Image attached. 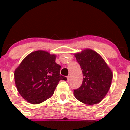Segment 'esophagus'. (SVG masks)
I'll return each instance as SVG.
<instances>
[{
    "instance_id": "esophagus-1",
    "label": "esophagus",
    "mask_w": 130,
    "mask_h": 130,
    "mask_svg": "<svg viewBox=\"0 0 130 130\" xmlns=\"http://www.w3.org/2000/svg\"><path fill=\"white\" fill-rule=\"evenodd\" d=\"M67 82H69L70 81V76H67Z\"/></svg>"
}]
</instances>
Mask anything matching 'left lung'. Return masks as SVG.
<instances>
[{
  "instance_id": "1",
  "label": "left lung",
  "mask_w": 130,
  "mask_h": 130,
  "mask_svg": "<svg viewBox=\"0 0 130 130\" xmlns=\"http://www.w3.org/2000/svg\"><path fill=\"white\" fill-rule=\"evenodd\" d=\"M83 74L82 85L73 90L75 97L89 105L98 104L111 87L112 73L103 58L95 51L86 49L75 54Z\"/></svg>"
}]
</instances>
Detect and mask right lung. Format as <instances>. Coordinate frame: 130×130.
Wrapping results in <instances>:
<instances>
[{
	"mask_svg": "<svg viewBox=\"0 0 130 130\" xmlns=\"http://www.w3.org/2000/svg\"><path fill=\"white\" fill-rule=\"evenodd\" d=\"M56 56L38 50L29 54L15 69L14 78L17 89L31 104L43 103L52 97L59 81L67 80L60 75L61 66Z\"/></svg>",
	"mask_w": 130,
	"mask_h": 130,
	"instance_id": "right-lung-1",
	"label": "right lung"
}]
</instances>
